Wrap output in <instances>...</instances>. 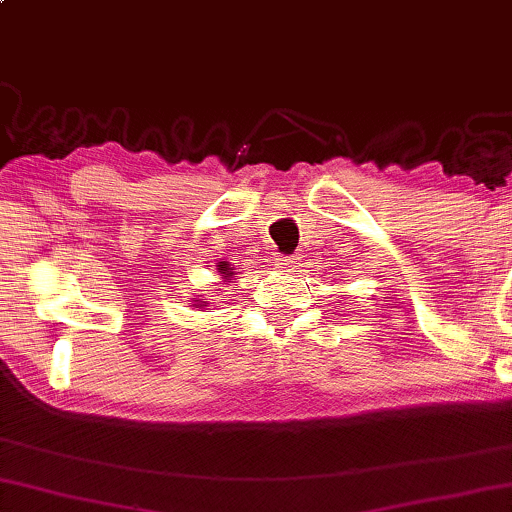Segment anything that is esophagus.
I'll use <instances>...</instances> for the list:
<instances>
[{
    "label": "esophagus",
    "mask_w": 512,
    "mask_h": 512,
    "mask_svg": "<svg viewBox=\"0 0 512 512\" xmlns=\"http://www.w3.org/2000/svg\"><path fill=\"white\" fill-rule=\"evenodd\" d=\"M296 264H299V257H294V255L278 257V269H282V271H292Z\"/></svg>",
    "instance_id": "34e87169"
}]
</instances>
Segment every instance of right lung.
Segmentation results:
<instances>
[{"label":"right lung","instance_id":"1","mask_svg":"<svg viewBox=\"0 0 512 512\" xmlns=\"http://www.w3.org/2000/svg\"><path fill=\"white\" fill-rule=\"evenodd\" d=\"M220 273H223V278H225V280H230V278H232V271H230V269H225V266H220ZM202 303H207V301H200V305H202Z\"/></svg>","mask_w":512,"mask_h":512}]
</instances>
